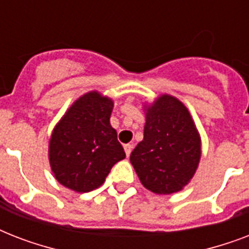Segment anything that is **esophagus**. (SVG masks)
Here are the masks:
<instances>
[{
    "mask_svg": "<svg viewBox=\"0 0 249 249\" xmlns=\"http://www.w3.org/2000/svg\"><path fill=\"white\" fill-rule=\"evenodd\" d=\"M132 148H133V144H124V150H125V154H126V156L130 155V152H132Z\"/></svg>",
    "mask_w": 249,
    "mask_h": 249,
    "instance_id": "1",
    "label": "esophagus"
}]
</instances>
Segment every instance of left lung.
I'll use <instances>...</instances> for the list:
<instances>
[{"label":"left lung","mask_w":249,"mask_h":249,"mask_svg":"<svg viewBox=\"0 0 249 249\" xmlns=\"http://www.w3.org/2000/svg\"><path fill=\"white\" fill-rule=\"evenodd\" d=\"M142 106L143 140L130 154V163L148 191L178 193L189 185L200 163V133L189 108L170 94H160Z\"/></svg>","instance_id":"1"}]
</instances>
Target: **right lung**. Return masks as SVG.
I'll use <instances>...</instances> for the list:
<instances>
[{
  "label": "right lung",
  "mask_w": 249,
  "mask_h": 249,
  "mask_svg": "<svg viewBox=\"0 0 249 249\" xmlns=\"http://www.w3.org/2000/svg\"><path fill=\"white\" fill-rule=\"evenodd\" d=\"M113 99L98 90L83 94L60 117L49 140V163L60 185L89 193L105 183L109 170L125 159L109 124Z\"/></svg>",
  "instance_id": "add662e5"
}]
</instances>
